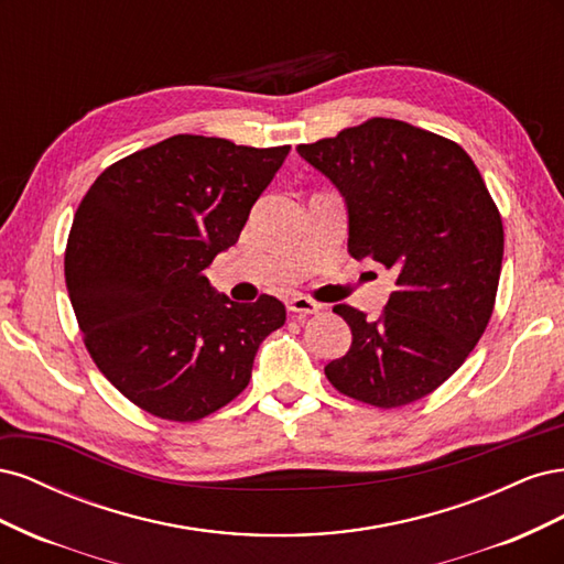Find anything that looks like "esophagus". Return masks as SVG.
Returning <instances> with one entry per match:
<instances>
[{
	"instance_id": "obj_1",
	"label": "esophagus",
	"mask_w": 564,
	"mask_h": 564,
	"mask_svg": "<svg viewBox=\"0 0 564 564\" xmlns=\"http://www.w3.org/2000/svg\"><path fill=\"white\" fill-rule=\"evenodd\" d=\"M286 308L292 313H301V315H317L322 311V305L308 296H292L286 301Z\"/></svg>"
}]
</instances>
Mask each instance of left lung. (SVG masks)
<instances>
[{
	"mask_svg": "<svg viewBox=\"0 0 564 564\" xmlns=\"http://www.w3.org/2000/svg\"><path fill=\"white\" fill-rule=\"evenodd\" d=\"M348 207V251L395 270L377 319L340 303L350 350L324 367L344 395L381 409L429 395L466 362L497 301L503 224L458 143L371 117L299 145Z\"/></svg>",
	"mask_w": 564,
	"mask_h": 564,
	"instance_id": "8db88e82",
	"label": "left lung"
}]
</instances>
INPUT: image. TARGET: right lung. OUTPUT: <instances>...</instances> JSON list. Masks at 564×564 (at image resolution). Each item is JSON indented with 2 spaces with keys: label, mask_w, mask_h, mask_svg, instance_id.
Returning <instances> with one entry per match:
<instances>
[{
  "label": "right lung",
  "mask_w": 564,
  "mask_h": 564,
  "mask_svg": "<svg viewBox=\"0 0 564 564\" xmlns=\"http://www.w3.org/2000/svg\"><path fill=\"white\" fill-rule=\"evenodd\" d=\"M289 145L178 133L110 164L82 197L65 284L91 360L143 412L191 423L249 386L275 296L235 303L204 270L240 237Z\"/></svg>",
  "instance_id": "right-lung-1"
}]
</instances>
